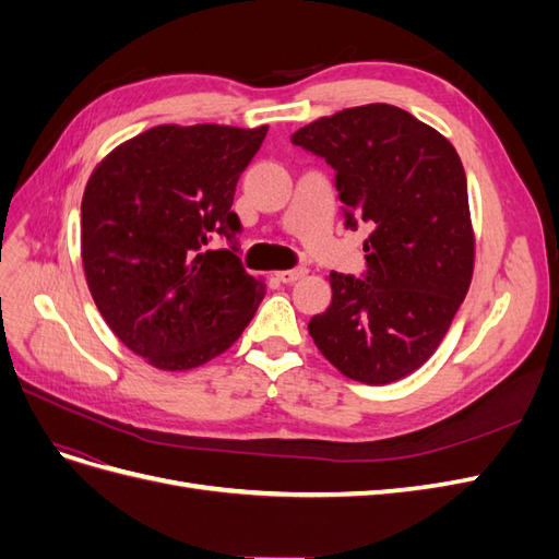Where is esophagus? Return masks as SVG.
Returning a JSON list of instances; mask_svg holds the SVG:
<instances>
[{"mask_svg":"<svg viewBox=\"0 0 559 559\" xmlns=\"http://www.w3.org/2000/svg\"><path fill=\"white\" fill-rule=\"evenodd\" d=\"M306 275H308L306 267H294V270H282V273H277L275 277L280 282H284V284H294V282H298L300 277H306Z\"/></svg>","mask_w":559,"mask_h":559,"instance_id":"34e87169","label":"esophagus"}]
</instances>
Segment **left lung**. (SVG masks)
I'll use <instances>...</instances> for the list:
<instances>
[{
  "label": "left lung",
  "mask_w": 559,
  "mask_h": 559,
  "mask_svg": "<svg viewBox=\"0 0 559 559\" xmlns=\"http://www.w3.org/2000/svg\"><path fill=\"white\" fill-rule=\"evenodd\" d=\"M292 142L326 158L345 226L370 224L366 277L331 273V306L310 319L317 349L349 380L389 384L441 345L473 277L464 165L431 126L392 105L321 116Z\"/></svg>",
  "instance_id": "8db88e82"
}]
</instances>
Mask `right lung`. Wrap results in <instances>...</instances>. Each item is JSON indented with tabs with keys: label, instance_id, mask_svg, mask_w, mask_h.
Wrapping results in <instances>:
<instances>
[{
	"label": "right lung",
	"instance_id": "obj_1",
	"mask_svg": "<svg viewBox=\"0 0 559 559\" xmlns=\"http://www.w3.org/2000/svg\"><path fill=\"white\" fill-rule=\"evenodd\" d=\"M267 126H156L95 165L81 200V261L95 306L130 352L158 370L224 354L265 296L233 242L240 175Z\"/></svg>",
	"mask_w": 559,
	"mask_h": 559
}]
</instances>
